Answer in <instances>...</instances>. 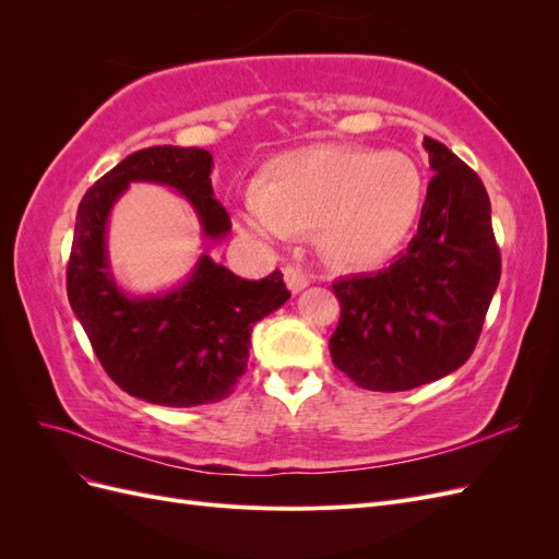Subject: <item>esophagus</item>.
Returning a JSON list of instances; mask_svg holds the SVG:
<instances>
[{
    "label": "esophagus",
    "mask_w": 559,
    "mask_h": 559,
    "mask_svg": "<svg viewBox=\"0 0 559 559\" xmlns=\"http://www.w3.org/2000/svg\"><path fill=\"white\" fill-rule=\"evenodd\" d=\"M284 282H286V286H289L292 294H300L310 284L308 275L302 273V270L296 267V265H286L284 267Z\"/></svg>",
    "instance_id": "esophagus-1"
}]
</instances>
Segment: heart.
Returning <instances> with one entry per match:
<instances>
[{
    "instance_id": "1",
    "label": "heart",
    "mask_w": 559,
    "mask_h": 559,
    "mask_svg": "<svg viewBox=\"0 0 559 559\" xmlns=\"http://www.w3.org/2000/svg\"><path fill=\"white\" fill-rule=\"evenodd\" d=\"M421 202L425 177L403 151L317 144L270 165L238 222L265 242L317 228L333 263L361 267L389 259L408 240Z\"/></svg>"
}]
</instances>
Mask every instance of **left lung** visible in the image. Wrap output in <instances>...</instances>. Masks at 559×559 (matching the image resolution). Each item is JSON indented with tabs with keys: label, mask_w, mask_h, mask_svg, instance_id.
Wrapping results in <instances>:
<instances>
[{
	"label": "left lung",
	"mask_w": 559,
	"mask_h": 559,
	"mask_svg": "<svg viewBox=\"0 0 559 559\" xmlns=\"http://www.w3.org/2000/svg\"><path fill=\"white\" fill-rule=\"evenodd\" d=\"M433 177L408 249L376 275L337 280L335 368L373 392L441 380L476 349L499 286L501 257L480 177L425 138Z\"/></svg>",
	"instance_id": "left-lung-1"
}]
</instances>
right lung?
<instances>
[{
  "instance_id": "1",
  "label": "right lung",
  "mask_w": 559,
  "mask_h": 559,
  "mask_svg": "<svg viewBox=\"0 0 559 559\" xmlns=\"http://www.w3.org/2000/svg\"><path fill=\"white\" fill-rule=\"evenodd\" d=\"M205 148L151 146L134 151L83 195L67 265V298L107 376L146 403L167 408L216 403L233 394L249 359L257 321L280 310L289 289L280 270L251 282L200 253L189 280L165 294L130 296L116 284L107 224L132 181L175 189L207 240H224L230 218L212 189Z\"/></svg>"
}]
</instances>
